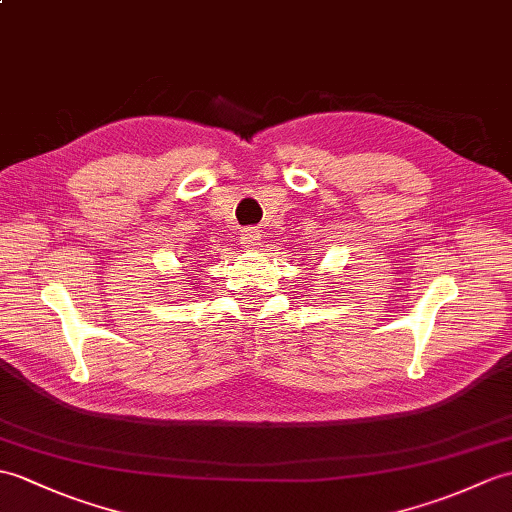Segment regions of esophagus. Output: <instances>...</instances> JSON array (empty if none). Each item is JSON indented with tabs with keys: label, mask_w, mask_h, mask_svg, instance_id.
Listing matches in <instances>:
<instances>
[{
	"label": "esophagus",
	"mask_w": 512,
	"mask_h": 512,
	"mask_svg": "<svg viewBox=\"0 0 512 512\" xmlns=\"http://www.w3.org/2000/svg\"><path fill=\"white\" fill-rule=\"evenodd\" d=\"M240 242H242V248H246V251H255V248L261 246V235H259L257 229H244Z\"/></svg>",
	"instance_id": "obj_1"
}]
</instances>
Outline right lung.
<instances>
[{"mask_svg":"<svg viewBox=\"0 0 512 512\" xmlns=\"http://www.w3.org/2000/svg\"><path fill=\"white\" fill-rule=\"evenodd\" d=\"M192 285H194V283H192Z\"/></svg>","mask_w":512,"mask_h":512,"instance_id":"add662e5","label":"right lung"}]
</instances>
